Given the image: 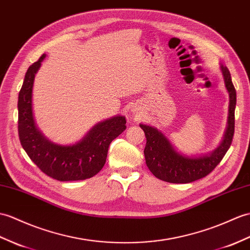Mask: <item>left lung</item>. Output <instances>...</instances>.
<instances>
[{"instance_id": "8db88e82", "label": "left lung", "mask_w": 250, "mask_h": 250, "mask_svg": "<svg viewBox=\"0 0 250 250\" xmlns=\"http://www.w3.org/2000/svg\"><path fill=\"white\" fill-rule=\"evenodd\" d=\"M224 75L225 85L229 92L228 125L222 144L212 151L199 158H189L177 152L170 142L156 127L139 125L147 138L144 153L146 164L153 175L169 183H189L208 176L220 161L231 146L234 134V111L236 105V91L232 84L231 75L227 67L220 66Z\"/></svg>"}]
</instances>
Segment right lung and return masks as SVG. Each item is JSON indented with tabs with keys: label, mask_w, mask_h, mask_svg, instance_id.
I'll return each instance as SVG.
<instances>
[{
	"label": "right lung",
	"mask_w": 250,
	"mask_h": 250,
	"mask_svg": "<svg viewBox=\"0 0 250 250\" xmlns=\"http://www.w3.org/2000/svg\"><path fill=\"white\" fill-rule=\"evenodd\" d=\"M45 55L28 67L18 98L20 143L30 159L46 176L59 181H78L94 177L105 164L108 146L125 130V117L115 116L96 125L82 141L70 145L54 144L35 124L32 91L35 74Z\"/></svg>",
	"instance_id": "obj_1"
}]
</instances>
